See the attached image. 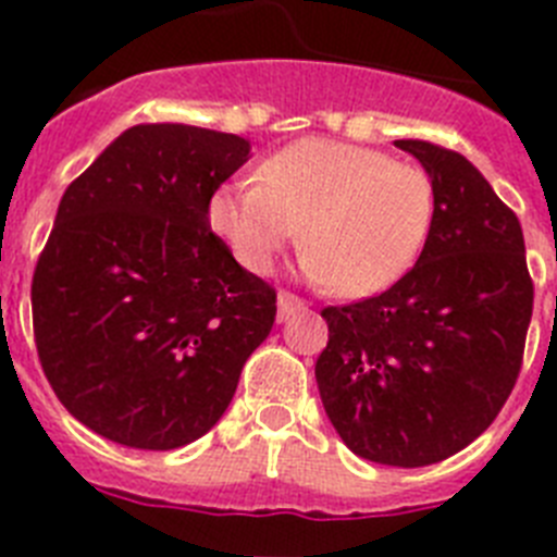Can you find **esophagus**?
I'll use <instances>...</instances> for the list:
<instances>
[{"instance_id":"obj_1","label":"esophagus","mask_w":557,"mask_h":557,"mask_svg":"<svg viewBox=\"0 0 557 557\" xmlns=\"http://www.w3.org/2000/svg\"><path fill=\"white\" fill-rule=\"evenodd\" d=\"M301 309H307V301H304L301 295H295V293L278 295V321H287L289 314L301 312Z\"/></svg>"}]
</instances>
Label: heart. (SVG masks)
<instances>
[{"label": "heart", "mask_w": 557, "mask_h": 557, "mask_svg": "<svg viewBox=\"0 0 557 557\" xmlns=\"http://www.w3.org/2000/svg\"><path fill=\"white\" fill-rule=\"evenodd\" d=\"M211 228L253 273L298 243L312 278L343 298L396 284L424 250L435 223L426 170L387 152L332 139H301L273 152L262 178L220 186Z\"/></svg>", "instance_id": "b5f03b06"}]
</instances>
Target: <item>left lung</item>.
<instances>
[{
    "mask_svg": "<svg viewBox=\"0 0 557 557\" xmlns=\"http://www.w3.org/2000/svg\"><path fill=\"white\" fill-rule=\"evenodd\" d=\"M435 186V223L418 262L385 293L326 307L314 362L329 421L354 455L432 466L480 437L524 359L533 278L513 209L460 152L398 139Z\"/></svg>",
    "mask_w": 557,
    "mask_h": 557,
    "instance_id": "left-lung-1",
    "label": "left lung"
}]
</instances>
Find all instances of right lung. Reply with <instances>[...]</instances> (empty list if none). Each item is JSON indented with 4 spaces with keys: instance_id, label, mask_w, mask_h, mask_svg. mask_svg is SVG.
Wrapping results in <instances>:
<instances>
[{
    "instance_id": "add662e5",
    "label": "right lung",
    "mask_w": 557,
    "mask_h": 557,
    "mask_svg": "<svg viewBox=\"0 0 557 557\" xmlns=\"http://www.w3.org/2000/svg\"><path fill=\"white\" fill-rule=\"evenodd\" d=\"M243 136L133 125L63 191L33 273L44 376L72 416L131 449L203 437L275 321V287L209 223Z\"/></svg>"
}]
</instances>
